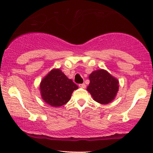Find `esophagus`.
Returning a JSON list of instances; mask_svg holds the SVG:
<instances>
[{"label":"esophagus","mask_w":153,"mask_h":153,"mask_svg":"<svg viewBox=\"0 0 153 153\" xmlns=\"http://www.w3.org/2000/svg\"><path fill=\"white\" fill-rule=\"evenodd\" d=\"M79 86L80 88H86V84L84 83H82V84H79Z\"/></svg>","instance_id":"esophagus-1"}]
</instances>
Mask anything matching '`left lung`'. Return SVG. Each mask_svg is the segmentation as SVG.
Segmentation results:
<instances>
[{"instance_id": "8db88e82", "label": "left lung", "mask_w": 153, "mask_h": 153, "mask_svg": "<svg viewBox=\"0 0 153 153\" xmlns=\"http://www.w3.org/2000/svg\"><path fill=\"white\" fill-rule=\"evenodd\" d=\"M87 90L95 102L107 104L115 99L119 90V81L104 69L94 71L90 74Z\"/></svg>"}]
</instances>
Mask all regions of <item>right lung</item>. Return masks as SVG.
I'll use <instances>...</instances> for the list:
<instances>
[{
  "instance_id": "obj_1",
  "label": "right lung",
  "mask_w": 153,
  "mask_h": 153,
  "mask_svg": "<svg viewBox=\"0 0 153 153\" xmlns=\"http://www.w3.org/2000/svg\"><path fill=\"white\" fill-rule=\"evenodd\" d=\"M77 88L78 86L60 69L51 70L40 84L42 100L53 107H60L67 104L71 99L72 93Z\"/></svg>"
}]
</instances>
